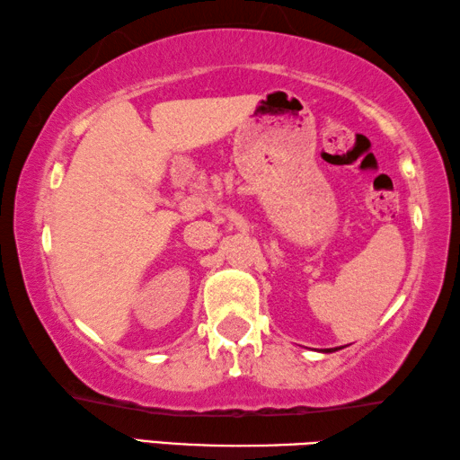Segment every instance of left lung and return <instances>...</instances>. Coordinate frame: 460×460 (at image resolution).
<instances>
[{
    "label": "left lung",
    "instance_id": "left-lung-1",
    "mask_svg": "<svg viewBox=\"0 0 460 460\" xmlns=\"http://www.w3.org/2000/svg\"><path fill=\"white\" fill-rule=\"evenodd\" d=\"M332 351H337V349H324L323 353H332Z\"/></svg>",
    "mask_w": 460,
    "mask_h": 460
}]
</instances>
